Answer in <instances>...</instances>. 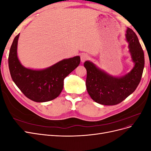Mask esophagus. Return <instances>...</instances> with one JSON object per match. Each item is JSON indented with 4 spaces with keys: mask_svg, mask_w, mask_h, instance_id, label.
Instances as JSON below:
<instances>
[{
    "mask_svg": "<svg viewBox=\"0 0 151 151\" xmlns=\"http://www.w3.org/2000/svg\"><path fill=\"white\" fill-rule=\"evenodd\" d=\"M88 59H89V56L87 54H83L81 56V62H84L86 60H88Z\"/></svg>",
    "mask_w": 151,
    "mask_h": 151,
    "instance_id": "esophagus-1",
    "label": "esophagus"
}]
</instances>
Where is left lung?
Here are the masks:
<instances>
[{
  "label": "left lung",
  "mask_w": 151,
  "mask_h": 151,
  "mask_svg": "<svg viewBox=\"0 0 151 151\" xmlns=\"http://www.w3.org/2000/svg\"><path fill=\"white\" fill-rule=\"evenodd\" d=\"M129 52L134 67L121 77L114 76L87 60L86 86L88 93L95 102L103 105H115L133 93L140 83L144 67V53L134 31L127 28L125 34Z\"/></svg>",
  "instance_id": "obj_1"
}]
</instances>
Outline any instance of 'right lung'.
<instances>
[{
  "instance_id": "right-lung-1",
  "label": "right lung",
  "mask_w": 151,
  "mask_h": 151,
  "mask_svg": "<svg viewBox=\"0 0 151 151\" xmlns=\"http://www.w3.org/2000/svg\"><path fill=\"white\" fill-rule=\"evenodd\" d=\"M18 34L13 40L9 55V68L12 81L21 92L32 101L47 102L62 92L63 80L80 63V57L65 58L43 69L22 65L17 57Z\"/></svg>"
}]
</instances>
